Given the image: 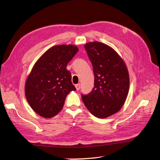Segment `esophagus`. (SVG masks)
<instances>
[{
    "label": "esophagus",
    "mask_w": 160,
    "mask_h": 160,
    "mask_svg": "<svg viewBox=\"0 0 160 160\" xmlns=\"http://www.w3.org/2000/svg\"><path fill=\"white\" fill-rule=\"evenodd\" d=\"M80 87H81V85H80L79 83V84H77V85H75V88H76V89H77V91L80 89Z\"/></svg>",
    "instance_id": "obj_1"
}]
</instances>
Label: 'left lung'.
<instances>
[{
  "instance_id": "8db88e82",
  "label": "left lung",
  "mask_w": 160,
  "mask_h": 160,
  "mask_svg": "<svg viewBox=\"0 0 160 160\" xmlns=\"http://www.w3.org/2000/svg\"><path fill=\"white\" fill-rule=\"evenodd\" d=\"M95 76L94 88L81 98L90 113L106 118L119 111L129 92V76L123 59L113 48L94 41L85 45Z\"/></svg>"
}]
</instances>
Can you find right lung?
I'll list each match as a JSON object with an SVG mask.
<instances>
[{
  "instance_id": "right-lung-1",
  "label": "right lung",
  "mask_w": 160,
  "mask_h": 160,
  "mask_svg": "<svg viewBox=\"0 0 160 160\" xmlns=\"http://www.w3.org/2000/svg\"><path fill=\"white\" fill-rule=\"evenodd\" d=\"M78 51V47L72 45L52 47L37 61L28 75L26 99L41 117L55 116L63 108L67 95L76 90L67 65Z\"/></svg>"
}]
</instances>
